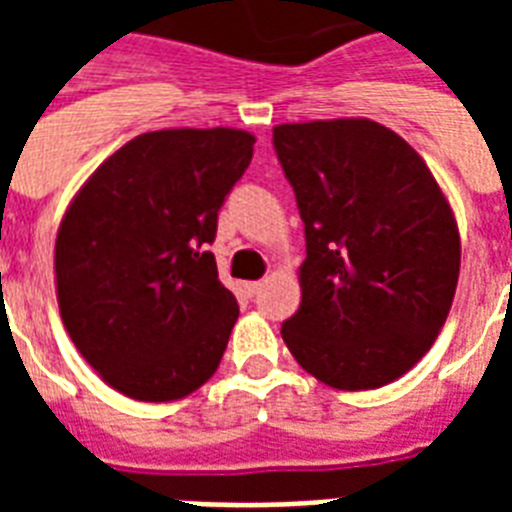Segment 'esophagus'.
Here are the masks:
<instances>
[{
    "label": "esophagus",
    "instance_id": "1",
    "mask_svg": "<svg viewBox=\"0 0 512 512\" xmlns=\"http://www.w3.org/2000/svg\"><path fill=\"white\" fill-rule=\"evenodd\" d=\"M244 289H247L249 297H255L257 292L263 289V281H247V284H244Z\"/></svg>",
    "mask_w": 512,
    "mask_h": 512
}]
</instances>
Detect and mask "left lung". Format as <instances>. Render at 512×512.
I'll return each mask as SVG.
<instances>
[{"label":"left lung","mask_w":512,"mask_h":512,"mask_svg":"<svg viewBox=\"0 0 512 512\" xmlns=\"http://www.w3.org/2000/svg\"><path fill=\"white\" fill-rule=\"evenodd\" d=\"M273 148L305 225L303 300L281 337L329 388H382L449 316L460 276L452 207L422 156L369 119L279 124Z\"/></svg>","instance_id":"obj_1"}]
</instances>
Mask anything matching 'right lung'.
<instances>
[{"mask_svg": "<svg viewBox=\"0 0 512 512\" xmlns=\"http://www.w3.org/2000/svg\"><path fill=\"white\" fill-rule=\"evenodd\" d=\"M252 146L228 127L146 132L71 201L55 241L60 319L124 396L175 401L215 374L239 303L207 247Z\"/></svg>", "mask_w": 512, "mask_h": 512, "instance_id": "obj_1", "label": "right lung"}]
</instances>
